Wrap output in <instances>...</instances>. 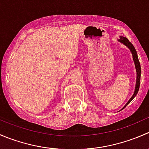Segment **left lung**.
<instances>
[{
	"instance_id": "1",
	"label": "left lung",
	"mask_w": 149,
	"mask_h": 149,
	"mask_svg": "<svg viewBox=\"0 0 149 149\" xmlns=\"http://www.w3.org/2000/svg\"><path fill=\"white\" fill-rule=\"evenodd\" d=\"M120 42H121L122 43L126 45L129 49H130L132 52V55H133V61H134L135 63V65H136V72H137V79H136V88H135V91H134V94L132 96L131 98L130 99L128 102H127V104L125 105L123 109H124L132 100L134 99V97H136V94H138L139 92V87H140V83H141V65H140V62L139 61V58H138V55H137V52H136V49H135L134 46L130 42H129V40H127L126 37H120V39L119 40Z\"/></svg>"
}]
</instances>
